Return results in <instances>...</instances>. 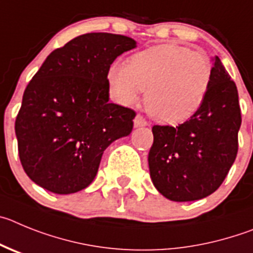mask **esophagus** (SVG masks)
Here are the masks:
<instances>
[{
	"mask_svg": "<svg viewBox=\"0 0 253 253\" xmlns=\"http://www.w3.org/2000/svg\"><path fill=\"white\" fill-rule=\"evenodd\" d=\"M133 125H135V127H141V126H146L147 122L142 115H136L135 120H133Z\"/></svg>",
	"mask_w": 253,
	"mask_h": 253,
	"instance_id": "esophagus-1",
	"label": "esophagus"
}]
</instances>
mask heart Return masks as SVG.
Segmentation results:
<instances>
[{"instance_id": "obj_1", "label": "heart", "mask_w": 253, "mask_h": 253, "mask_svg": "<svg viewBox=\"0 0 253 253\" xmlns=\"http://www.w3.org/2000/svg\"><path fill=\"white\" fill-rule=\"evenodd\" d=\"M108 79L124 103L135 102L140 90H147V112L164 124H177L203 103L211 85V64L204 54L165 45L136 54L128 64H113Z\"/></svg>"}]
</instances>
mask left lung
Returning a JSON list of instances; mask_svg holds the SVG:
<instances>
[{
  "label": "left lung",
  "mask_w": 253,
  "mask_h": 253,
  "mask_svg": "<svg viewBox=\"0 0 253 253\" xmlns=\"http://www.w3.org/2000/svg\"><path fill=\"white\" fill-rule=\"evenodd\" d=\"M211 60V85L194 115L176 127H152L150 176L155 188L174 202L214 193L237 156L242 122L237 87L220 59Z\"/></svg>",
  "instance_id": "1"
}]
</instances>
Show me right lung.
Returning <instances> with one entry per match:
<instances>
[{"mask_svg":"<svg viewBox=\"0 0 253 253\" xmlns=\"http://www.w3.org/2000/svg\"><path fill=\"white\" fill-rule=\"evenodd\" d=\"M133 39L89 33L50 54L27 84L15 122L21 165L55 194L87 188L103 151L131 133L135 111L110 103L108 72Z\"/></svg>","mask_w":253,"mask_h":253,"instance_id":"obj_1","label":"right lung"}]
</instances>
